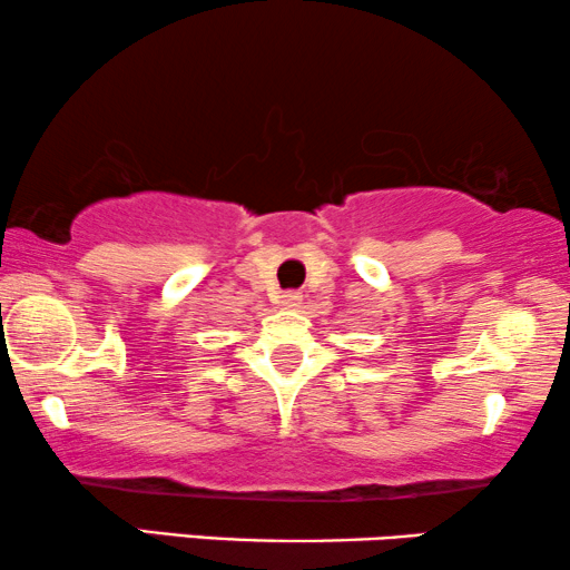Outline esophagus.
<instances>
[{"label": "esophagus", "mask_w": 570, "mask_h": 570, "mask_svg": "<svg viewBox=\"0 0 570 570\" xmlns=\"http://www.w3.org/2000/svg\"><path fill=\"white\" fill-rule=\"evenodd\" d=\"M281 305L289 307V309L299 307V305H302V294H299V292H286L284 297H281Z\"/></svg>", "instance_id": "1"}]
</instances>
